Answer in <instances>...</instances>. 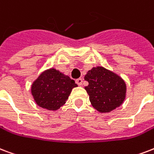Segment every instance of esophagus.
<instances>
[{
    "label": "esophagus",
    "instance_id": "esophagus-1",
    "mask_svg": "<svg viewBox=\"0 0 154 154\" xmlns=\"http://www.w3.org/2000/svg\"><path fill=\"white\" fill-rule=\"evenodd\" d=\"M82 82H83V80H82V78H79V79L76 80V83H77L78 85H82Z\"/></svg>",
    "mask_w": 154,
    "mask_h": 154
}]
</instances>
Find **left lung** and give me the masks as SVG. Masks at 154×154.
Segmentation results:
<instances>
[{"instance_id":"obj_1","label":"left lung","mask_w":154,"mask_h":154,"mask_svg":"<svg viewBox=\"0 0 154 154\" xmlns=\"http://www.w3.org/2000/svg\"><path fill=\"white\" fill-rule=\"evenodd\" d=\"M85 80L89 82L85 90L93 107L100 113H108L122 105L126 98L124 79L104 67H94L88 71Z\"/></svg>"}]
</instances>
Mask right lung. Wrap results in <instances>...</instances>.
Here are the masks:
<instances>
[{
    "mask_svg": "<svg viewBox=\"0 0 154 154\" xmlns=\"http://www.w3.org/2000/svg\"><path fill=\"white\" fill-rule=\"evenodd\" d=\"M77 85L69 76L54 68L41 73L31 85V94L36 104L49 111H56L65 104Z\"/></svg>",
    "mask_w": 154,
    "mask_h": 154,
    "instance_id": "1",
    "label": "right lung"
}]
</instances>
